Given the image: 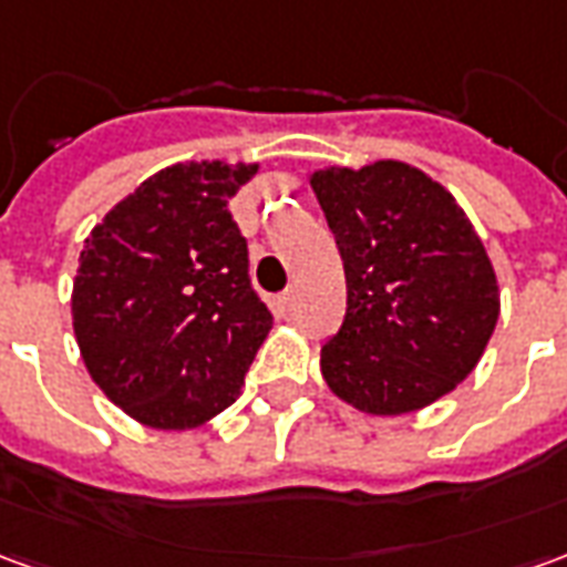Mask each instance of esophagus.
Returning a JSON list of instances; mask_svg holds the SVG:
<instances>
[{
  "label": "esophagus",
  "mask_w": 567,
  "mask_h": 567,
  "mask_svg": "<svg viewBox=\"0 0 567 567\" xmlns=\"http://www.w3.org/2000/svg\"><path fill=\"white\" fill-rule=\"evenodd\" d=\"M276 303H279V309H282V312H288V309L295 307V288H288L285 295H279V300H276Z\"/></svg>",
  "instance_id": "34e87169"
}]
</instances>
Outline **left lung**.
Instances as JSON below:
<instances>
[{"mask_svg": "<svg viewBox=\"0 0 567 567\" xmlns=\"http://www.w3.org/2000/svg\"><path fill=\"white\" fill-rule=\"evenodd\" d=\"M346 270V319L321 346L340 401L401 416L450 394L498 321V279L450 190L401 161L312 173Z\"/></svg>", "mask_w": 567, "mask_h": 567, "instance_id": "8db88e82", "label": "left lung"}]
</instances>
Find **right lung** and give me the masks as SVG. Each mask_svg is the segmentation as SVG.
<instances>
[{
	"mask_svg": "<svg viewBox=\"0 0 567 567\" xmlns=\"http://www.w3.org/2000/svg\"><path fill=\"white\" fill-rule=\"evenodd\" d=\"M258 163H173L84 239L72 328L105 398L161 431L234 404L272 328L227 199Z\"/></svg>",
	"mask_w": 567,
	"mask_h": 567,
	"instance_id": "right-lung-1",
	"label": "right lung"
}]
</instances>
